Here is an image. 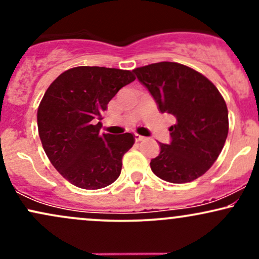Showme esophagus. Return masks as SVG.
Masks as SVG:
<instances>
[{"label":"esophagus","instance_id":"esophagus-1","mask_svg":"<svg viewBox=\"0 0 259 259\" xmlns=\"http://www.w3.org/2000/svg\"><path fill=\"white\" fill-rule=\"evenodd\" d=\"M134 138H135V141H136V142H140V141H142V140L145 139L144 136L139 135V134H135V136H134Z\"/></svg>","mask_w":259,"mask_h":259}]
</instances>
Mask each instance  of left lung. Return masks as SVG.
Returning <instances> with one entry per match:
<instances>
[{"label": "left lung", "instance_id": "8db88e82", "mask_svg": "<svg viewBox=\"0 0 259 259\" xmlns=\"http://www.w3.org/2000/svg\"><path fill=\"white\" fill-rule=\"evenodd\" d=\"M139 81L152 95L162 113L174 115L171 141L159 144L151 169L162 180L185 184L213 165L229 132L228 108L210 80L187 65L159 62L135 68Z\"/></svg>", "mask_w": 259, "mask_h": 259}]
</instances>
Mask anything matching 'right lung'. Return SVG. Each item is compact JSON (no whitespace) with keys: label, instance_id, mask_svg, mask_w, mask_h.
<instances>
[{"label":"right lung","instance_id":"right-lung-1","mask_svg":"<svg viewBox=\"0 0 259 259\" xmlns=\"http://www.w3.org/2000/svg\"><path fill=\"white\" fill-rule=\"evenodd\" d=\"M135 80L130 70L75 67L49 86L37 108L41 144L50 162L73 185L97 190L120 175L121 158L133 147V134H100L107 105Z\"/></svg>","mask_w":259,"mask_h":259}]
</instances>
